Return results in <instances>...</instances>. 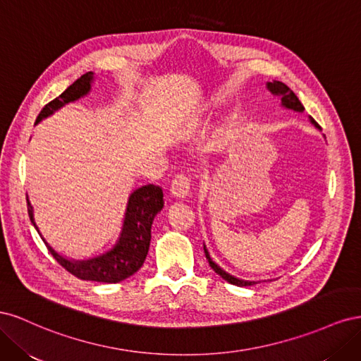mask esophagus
<instances>
[{"label": "esophagus", "instance_id": "obj_1", "mask_svg": "<svg viewBox=\"0 0 361 361\" xmlns=\"http://www.w3.org/2000/svg\"><path fill=\"white\" fill-rule=\"evenodd\" d=\"M191 190V180L187 176V174H178L174 176L173 182H171V195L176 199H185L190 194Z\"/></svg>", "mask_w": 361, "mask_h": 361}]
</instances>
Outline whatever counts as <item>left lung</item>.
Here are the masks:
<instances>
[{"mask_svg": "<svg viewBox=\"0 0 361 361\" xmlns=\"http://www.w3.org/2000/svg\"><path fill=\"white\" fill-rule=\"evenodd\" d=\"M267 89H268L272 94H274V96H279V97H280V101H281L280 105H281L283 108H286V110L297 111V113H302V111H304V106H302V104L300 102L297 94H295L285 82H281V81L267 82ZM309 120H310V123H312L316 129L321 130V126H319L318 123H316L312 117H309ZM203 250H204L206 259H207V262H209L211 268L216 272L218 276L223 277L226 281L231 283V285L244 288V286H253V285H256V283H257V281H251V280L238 279V277H235V276H232V274H228V272H226L220 265H216L215 262L212 260V257H211V255H209V251H207V248H206L204 244H203Z\"/></svg>", "mask_w": 361, "mask_h": 361, "instance_id": "1", "label": "left lung"}]
</instances>
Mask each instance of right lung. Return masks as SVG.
<instances>
[{"label": "right lung", "mask_w": 361, "mask_h": 361, "mask_svg": "<svg viewBox=\"0 0 361 361\" xmlns=\"http://www.w3.org/2000/svg\"><path fill=\"white\" fill-rule=\"evenodd\" d=\"M93 81V72H87L81 75L80 78L72 85H69L59 97H56V99L51 101L48 105L43 106V110L37 116L36 125L42 122L43 118H47L56 111H59L60 108H63L66 104L78 101L81 97L89 94L92 90ZM27 203L31 224L35 226L37 233L43 239V243L47 244L48 250L51 251V255L56 257V260L63 268H66L71 274L81 280L118 283L130 276H134L141 268V265L145 264L152 238V223H154L157 214L161 212L164 207V194L159 187H155V185L152 183L143 185V187H140L130 192L126 203L122 231H120L116 244L99 256L82 260L69 259L66 256H63L56 248H52V245L47 243V239L43 238L36 224L35 209H32V204L30 203L28 197Z\"/></svg>", "instance_id": "right-lung-1"}]
</instances>
